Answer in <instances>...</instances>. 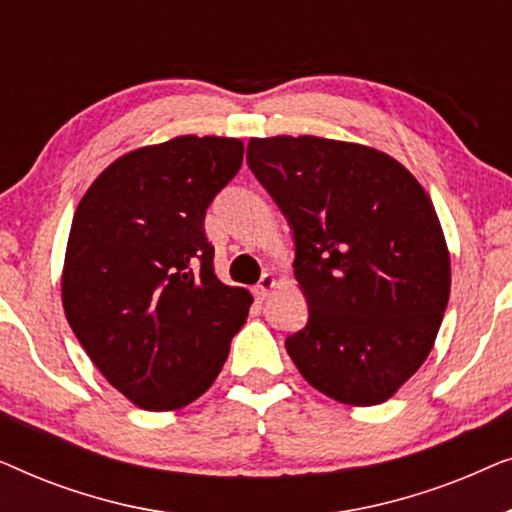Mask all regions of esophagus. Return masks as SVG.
<instances>
[{
    "instance_id": "obj_1",
    "label": "esophagus",
    "mask_w": 512,
    "mask_h": 512,
    "mask_svg": "<svg viewBox=\"0 0 512 512\" xmlns=\"http://www.w3.org/2000/svg\"><path fill=\"white\" fill-rule=\"evenodd\" d=\"M275 286H277V277H275V275H270V272H268V275H263L261 282L256 284V296H258V300L268 298L270 293H272V289H275Z\"/></svg>"
}]
</instances>
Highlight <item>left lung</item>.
Here are the masks:
<instances>
[{
	"label": "left lung",
	"instance_id": "1",
	"mask_svg": "<svg viewBox=\"0 0 512 512\" xmlns=\"http://www.w3.org/2000/svg\"><path fill=\"white\" fill-rule=\"evenodd\" d=\"M247 163L291 223L310 307L286 352L333 401H389L431 354L450 298L429 193L389 153L340 139L251 137Z\"/></svg>",
	"mask_w": 512,
	"mask_h": 512
}]
</instances>
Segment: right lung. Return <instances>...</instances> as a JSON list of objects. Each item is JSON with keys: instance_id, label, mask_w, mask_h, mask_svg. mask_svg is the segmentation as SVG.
Returning a JSON list of instances; mask_svg holds the SVG:
<instances>
[{"instance_id": "1", "label": "right lung", "mask_w": 512, "mask_h": 512, "mask_svg": "<svg viewBox=\"0 0 512 512\" xmlns=\"http://www.w3.org/2000/svg\"><path fill=\"white\" fill-rule=\"evenodd\" d=\"M235 137L181 135L116 158L76 207L62 307L90 361L137 408L212 387L254 303L214 272L205 212L235 177Z\"/></svg>"}]
</instances>
